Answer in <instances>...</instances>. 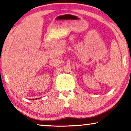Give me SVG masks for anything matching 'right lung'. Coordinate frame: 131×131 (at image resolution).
I'll list each match as a JSON object with an SVG mask.
<instances>
[{
    "mask_svg": "<svg viewBox=\"0 0 131 131\" xmlns=\"http://www.w3.org/2000/svg\"><path fill=\"white\" fill-rule=\"evenodd\" d=\"M37 99H38V98L37 99H35V100H37ZM32 100H33V99H32Z\"/></svg>",
    "mask_w": 131,
    "mask_h": 131,
    "instance_id": "right-lung-1",
    "label": "right lung"
}]
</instances>
